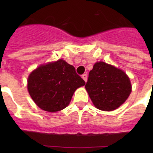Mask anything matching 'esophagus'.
<instances>
[{
    "label": "esophagus",
    "instance_id": "obj_1",
    "mask_svg": "<svg viewBox=\"0 0 153 153\" xmlns=\"http://www.w3.org/2000/svg\"><path fill=\"white\" fill-rule=\"evenodd\" d=\"M87 78H88V76L86 74H84V75H82V78L84 80V81H85V82H86V81H87Z\"/></svg>",
    "mask_w": 153,
    "mask_h": 153
}]
</instances>
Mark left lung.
Returning a JSON list of instances; mask_svg holds the SVG:
<instances>
[{
    "label": "left lung",
    "mask_w": 153,
    "mask_h": 153,
    "mask_svg": "<svg viewBox=\"0 0 153 153\" xmlns=\"http://www.w3.org/2000/svg\"><path fill=\"white\" fill-rule=\"evenodd\" d=\"M85 88L96 108L112 111L129 97L132 86L124 71L100 61L89 72Z\"/></svg>",
    "instance_id": "8db88e82"
}]
</instances>
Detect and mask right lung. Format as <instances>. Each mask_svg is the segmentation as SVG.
<instances>
[{"instance_id": "right-lung-1", "label": "right lung", "mask_w": 153, "mask_h": 153, "mask_svg": "<svg viewBox=\"0 0 153 153\" xmlns=\"http://www.w3.org/2000/svg\"><path fill=\"white\" fill-rule=\"evenodd\" d=\"M84 84L75 67L60 59L32 71L27 87L32 100L41 109L55 112L67 107L76 89Z\"/></svg>"}]
</instances>
